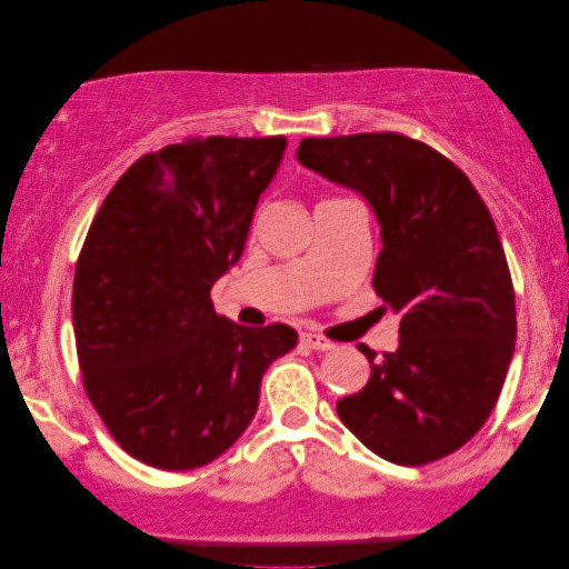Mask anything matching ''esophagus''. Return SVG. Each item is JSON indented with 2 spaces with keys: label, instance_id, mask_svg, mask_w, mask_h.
<instances>
[{
  "label": "esophagus",
  "instance_id": "1",
  "mask_svg": "<svg viewBox=\"0 0 569 569\" xmlns=\"http://www.w3.org/2000/svg\"><path fill=\"white\" fill-rule=\"evenodd\" d=\"M300 341H302V345H308L310 349H318V352H326V349L333 347V341L321 337V333H310V331L300 333Z\"/></svg>",
  "mask_w": 569,
  "mask_h": 569
}]
</instances>
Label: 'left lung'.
I'll return each mask as SVG.
<instances>
[{
  "label": "left lung",
  "mask_w": 569,
  "mask_h": 569,
  "mask_svg": "<svg viewBox=\"0 0 569 569\" xmlns=\"http://www.w3.org/2000/svg\"><path fill=\"white\" fill-rule=\"evenodd\" d=\"M298 160L360 193L380 224L378 298L401 316L337 415L372 453L425 466L466 446L492 415L516 349V292L495 220L461 168L393 131L302 139Z\"/></svg>",
  "instance_id": "obj_1"
}]
</instances>
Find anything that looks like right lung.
Listing matches in <instances>:
<instances>
[{"instance_id":"obj_1","label":"right lung","mask_w":569,"mask_h":569,"mask_svg":"<svg viewBox=\"0 0 569 569\" xmlns=\"http://www.w3.org/2000/svg\"><path fill=\"white\" fill-rule=\"evenodd\" d=\"M284 147L197 137L144 154L84 238L72 290L84 391L116 442L154 469L220 458L251 425L263 372L298 345L290 326L248 329L209 298Z\"/></svg>"}]
</instances>
